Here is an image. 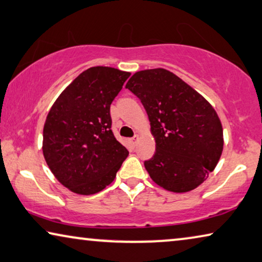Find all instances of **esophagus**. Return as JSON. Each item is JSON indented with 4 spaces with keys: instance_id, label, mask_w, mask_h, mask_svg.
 Instances as JSON below:
<instances>
[{
    "instance_id": "obj_1",
    "label": "esophagus",
    "mask_w": 262,
    "mask_h": 262,
    "mask_svg": "<svg viewBox=\"0 0 262 262\" xmlns=\"http://www.w3.org/2000/svg\"><path fill=\"white\" fill-rule=\"evenodd\" d=\"M138 140H139V136H135L130 139V142H131L132 145H134V146H136L137 143H138Z\"/></svg>"
}]
</instances>
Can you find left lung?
Wrapping results in <instances>:
<instances>
[{
	"label": "left lung",
	"mask_w": 262,
	"mask_h": 262,
	"mask_svg": "<svg viewBox=\"0 0 262 262\" xmlns=\"http://www.w3.org/2000/svg\"><path fill=\"white\" fill-rule=\"evenodd\" d=\"M125 88L140 99L150 120L156 152L144 165L151 179L171 192L194 190L223 154V125L214 108L162 68L136 72Z\"/></svg>",
	"instance_id": "left-lung-1"
}]
</instances>
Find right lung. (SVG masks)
I'll return each mask as SVG.
<instances>
[{"label": "right lung", "instance_id": "1", "mask_svg": "<svg viewBox=\"0 0 262 262\" xmlns=\"http://www.w3.org/2000/svg\"><path fill=\"white\" fill-rule=\"evenodd\" d=\"M130 72L83 71L52 104L43 127V156L63 186L77 194L104 190L128 155L111 130L110 105Z\"/></svg>", "mask_w": 262, "mask_h": 262}]
</instances>
